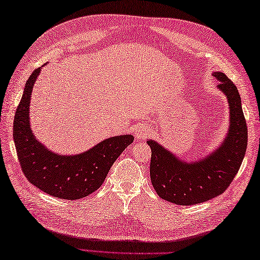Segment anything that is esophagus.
Here are the masks:
<instances>
[{
	"label": "esophagus",
	"mask_w": 260,
	"mask_h": 260,
	"mask_svg": "<svg viewBox=\"0 0 260 260\" xmlns=\"http://www.w3.org/2000/svg\"><path fill=\"white\" fill-rule=\"evenodd\" d=\"M150 133H151V128L146 125L140 124L135 127L134 134H135V139L137 141H143L147 139V136L150 135Z\"/></svg>",
	"instance_id": "34e87169"
}]
</instances>
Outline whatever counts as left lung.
<instances>
[{
  "instance_id": "left-lung-1",
  "label": "left lung",
  "mask_w": 260,
  "mask_h": 260,
  "mask_svg": "<svg viewBox=\"0 0 260 260\" xmlns=\"http://www.w3.org/2000/svg\"><path fill=\"white\" fill-rule=\"evenodd\" d=\"M212 76L229 105V126L221 144L196 161H185L154 140L150 174L157 196L171 203L192 206L218 197L228 189L245 157L248 142L246 119L237 87L223 73Z\"/></svg>"
}]
</instances>
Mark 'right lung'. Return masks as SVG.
I'll use <instances>...</instances> for the list:
<instances>
[{
  "instance_id": "add662e5",
  "label": "right lung",
  "mask_w": 260,
  "mask_h": 260,
  "mask_svg": "<svg viewBox=\"0 0 260 260\" xmlns=\"http://www.w3.org/2000/svg\"><path fill=\"white\" fill-rule=\"evenodd\" d=\"M43 67V66H42ZM27 79L13 121V140L22 171L30 183L52 197L78 200L91 194L104 183L114 162L134 141L133 135L105 139L79 154H57L32 133L30 102L41 68Z\"/></svg>"
}]
</instances>
